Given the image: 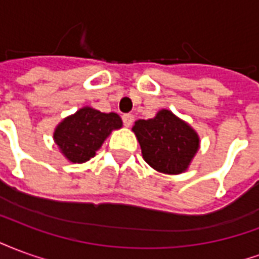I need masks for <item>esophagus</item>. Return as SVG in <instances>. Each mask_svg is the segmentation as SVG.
Segmentation results:
<instances>
[{"label": "esophagus", "mask_w": 259, "mask_h": 259, "mask_svg": "<svg viewBox=\"0 0 259 259\" xmlns=\"http://www.w3.org/2000/svg\"><path fill=\"white\" fill-rule=\"evenodd\" d=\"M122 119H123L124 126H126V127H129L130 124L133 123V120H135V116H133L132 113H124L123 116H122Z\"/></svg>", "instance_id": "obj_1"}]
</instances>
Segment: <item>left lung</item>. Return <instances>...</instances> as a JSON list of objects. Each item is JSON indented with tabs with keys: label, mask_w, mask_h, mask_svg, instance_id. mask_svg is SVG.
<instances>
[{
	"label": "left lung",
	"mask_w": 259,
	"mask_h": 259,
	"mask_svg": "<svg viewBox=\"0 0 259 259\" xmlns=\"http://www.w3.org/2000/svg\"><path fill=\"white\" fill-rule=\"evenodd\" d=\"M132 130L144 161L161 174L186 172L200 148L198 133L169 109L158 111L151 119L136 120Z\"/></svg>",
	"instance_id": "obj_1"
}]
</instances>
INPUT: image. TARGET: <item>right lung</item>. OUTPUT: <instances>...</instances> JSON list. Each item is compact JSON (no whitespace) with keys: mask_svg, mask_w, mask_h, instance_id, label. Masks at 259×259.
Returning a JSON list of instances; mask_svg holds the SVG:
<instances>
[{"mask_svg":"<svg viewBox=\"0 0 259 259\" xmlns=\"http://www.w3.org/2000/svg\"><path fill=\"white\" fill-rule=\"evenodd\" d=\"M122 119L115 112H101L83 107L62 119L54 130V141L69 162L90 161L113 130L122 127Z\"/></svg>","mask_w":259,"mask_h":259,"instance_id":"right-lung-1","label":"right lung"}]
</instances>
